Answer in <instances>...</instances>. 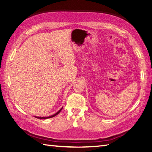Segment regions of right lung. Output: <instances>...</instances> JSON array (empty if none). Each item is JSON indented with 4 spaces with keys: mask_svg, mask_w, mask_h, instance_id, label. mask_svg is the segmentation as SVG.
I'll return each mask as SVG.
<instances>
[{
    "mask_svg": "<svg viewBox=\"0 0 152 152\" xmlns=\"http://www.w3.org/2000/svg\"><path fill=\"white\" fill-rule=\"evenodd\" d=\"M62 108H61L60 110H59V111L56 113H55V114H54V115H51V116H49V117H35L36 118H40V119H45V118H51V117H54V116H56V115H57L61 112V110H62Z\"/></svg>",
    "mask_w": 152,
    "mask_h": 152,
    "instance_id": "right-lung-1",
    "label": "right lung"
}]
</instances>
